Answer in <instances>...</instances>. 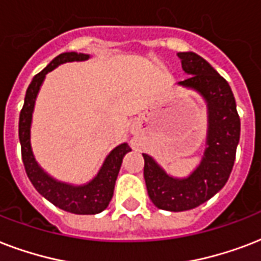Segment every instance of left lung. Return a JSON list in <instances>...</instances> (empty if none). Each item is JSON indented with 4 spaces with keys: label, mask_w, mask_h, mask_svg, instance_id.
Wrapping results in <instances>:
<instances>
[{
    "label": "left lung",
    "mask_w": 261,
    "mask_h": 261,
    "mask_svg": "<svg viewBox=\"0 0 261 261\" xmlns=\"http://www.w3.org/2000/svg\"><path fill=\"white\" fill-rule=\"evenodd\" d=\"M178 57L189 77L175 86L197 92L207 106L203 155L187 177H174L148 153H143L149 199L159 210L173 213L199 207L225 187L233 169L241 129L229 83L199 54L184 51Z\"/></svg>",
    "instance_id": "1"
}]
</instances>
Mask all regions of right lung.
<instances>
[{
  "mask_svg": "<svg viewBox=\"0 0 261 261\" xmlns=\"http://www.w3.org/2000/svg\"><path fill=\"white\" fill-rule=\"evenodd\" d=\"M91 58L90 54L66 51L54 58L42 72L34 76L28 86L24 106L19 118V140L21 156L28 178L34 188L53 203L56 207L77 215H95L106 210L114 193L117 175L120 173L122 159L129 151L128 143H121L106 155L98 173L84 184H70L54 178L36 161L31 145V125L35 102L46 74L66 62H82Z\"/></svg>",
  "mask_w": 261,
  "mask_h": 261,
  "instance_id": "1",
  "label": "right lung"
}]
</instances>
